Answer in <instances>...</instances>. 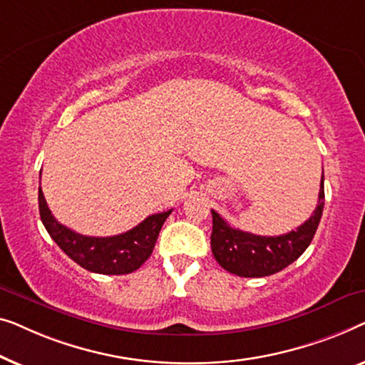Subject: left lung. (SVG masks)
<instances>
[{
  "label": "left lung",
  "mask_w": 365,
  "mask_h": 365,
  "mask_svg": "<svg viewBox=\"0 0 365 365\" xmlns=\"http://www.w3.org/2000/svg\"><path fill=\"white\" fill-rule=\"evenodd\" d=\"M324 177V172H322ZM324 180V178H322ZM324 210V185L314 213L299 228L279 236H259L232 228L212 210V251L223 269L241 278H263L278 273L304 253L311 245Z\"/></svg>",
  "instance_id": "left-lung-1"
}]
</instances>
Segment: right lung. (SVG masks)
<instances>
[{
  "mask_svg": "<svg viewBox=\"0 0 365 365\" xmlns=\"http://www.w3.org/2000/svg\"><path fill=\"white\" fill-rule=\"evenodd\" d=\"M38 200L41 222L56 245L82 268L99 274H129L140 268L152 255L162 225L172 213L168 210L150 215L129 232L102 238L79 235L61 225L51 213L41 187Z\"/></svg>",
  "mask_w": 365,
  "mask_h": 365,
  "instance_id": "add662e5",
  "label": "right lung"
}]
</instances>
